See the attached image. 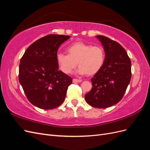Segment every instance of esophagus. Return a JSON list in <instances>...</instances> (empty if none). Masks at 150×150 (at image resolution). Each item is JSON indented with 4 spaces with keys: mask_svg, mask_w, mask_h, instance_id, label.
Masks as SVG:
<instances>
[{
    "mask_svg": "<svg viewBox=\"0 0 150 150\" xmlns=\"http://www.w3.org/2000/svg\"><path fill=\"white\" fill-rule=\"evenodd\" d=\"M72 82L73 83H81V82H82V80L78 79H72Z\"/></svg>",
    "mask_w": 150,
    "mask_h": 150,
    "instance_id": "1",
    "label": "esophagus"
}]
</instances>
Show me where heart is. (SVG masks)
<instances>
[{
    "mask_svg": "<svg viewBox=\"0 0 150 150\" xmlns=\"http://www.w3.org/2000/svg\"><path fill=\"white\" fill-rule=\"evenodd\" d=\"M66 51L67 54L58 52L56 61L61 71L67 74L72 73L78 65V73L92 76L101 70L105 62V51L98 45L76 42L69 45Z\"/></svg>",
    "mask_w": 150,
    "mask_h": 150,
    "instance_id": "obj_1",
    "label": "heart"
}]
</instances>
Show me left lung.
I'll list each match as a JSON object with an SVG mask.
<instances>
[{
  "label": "left lung",
  "instance_id": "obj_1",
  "mask_svg": "<svg viewBox=\"0 0 150 150\" xmlns=\"http://www.w3.org/2000/svg\"><path fill=\"white\" fill-rule=\"evenodd\" d=\"M106 54L105 62L91 79V90L85 95L90 106L106 108L121 100L131 78V62L125 49L106 36L97 35Z\"/></svg>",
  "mask_w": 150,
  "mask_h": 150
}]
</instances>
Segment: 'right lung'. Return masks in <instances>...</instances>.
Returning <instances> with one entry per match:
<instances>
[{
  "instance_id": "right-lung-1",
  "label": "right lung",
  "mask_w": 150,
  "mask_h": 150,
  "mask_svg": "<svg viewBox=\"0 0 150 150\" xmlns=\"http://www.w3.org/2000/svg\"><path fill=\"white\" fill-rule=\"evenodd\" d=\"M69 35L50 34L26 49L20 61L19 80L25 96L35 106L51 110L64 101L72 79L59 70L58 49Z\"/></svg>"
}]
</instances>
